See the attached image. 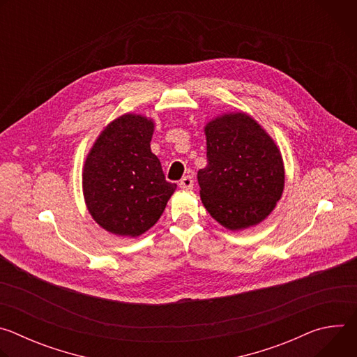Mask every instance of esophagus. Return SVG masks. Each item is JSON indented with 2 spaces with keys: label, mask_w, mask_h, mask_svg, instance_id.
Returning <instances> with one entry per match:
<instances>
[{
  "label": "esophagus",
  "mask_w": 357,
  "mask_h": 357,
  "mask_svg": "<svg viewBox=\"0 0 357 357\" xmlns=\"http://www.w3.org/2000/svg\"><path fill=\"white\" fill-rule=\"evenodd\" d=\"M179 186H181V189H183V190L192 189V188H193V178H192L190 175L183 176V178L181 179V182H179Z\"/></svg>",
  "instance_id": "34e87169"
}]
</instances>
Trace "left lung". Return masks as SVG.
Instances as JSON below:
<instances>
[{
  "instance_id": "1",
  "label": "left lung",
  "mask_w": 357,
  "mask_h": 357,
  "mask_svg": "<svg viewBox=\"0 0 357 357\" xmlns=\"http://www.w3.org/2000/svg\"><path fill=\"white\" fill-rule=\"evenodd\" d=\"M208 165L199 169L200 199L229 230L263 222L281 199L285 182L281 152L245 113H227L205 127Z\"/></svg>"
}]
</instances>
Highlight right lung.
Listing matches in <instances>:
<instances>
[{
  "label": "right lung",
  "mask_w": 357,
  "mask_h": 357,
  "mask_svg": "<svg viewBox=\"0 0 357 357\" xmlns=\"http://www.w3.org/2000/svg\"><path fill=\"white\" fill-rule=\"evenodd\" d=\"M154 121L124 114L97 137L83 167L89 213L105 230L138 237L154 226L176 189L151 152Z\"/></svg>",
  "instance_id": "obj_1"
}]
</instances>
